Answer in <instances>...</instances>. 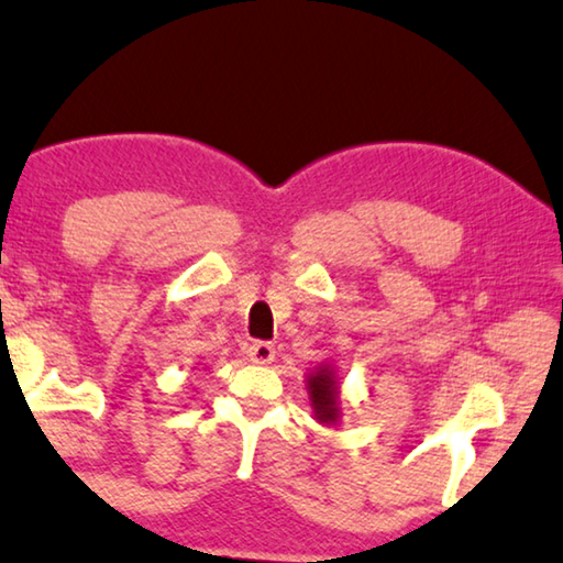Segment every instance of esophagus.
I'll return each instance as SVG.
<instances>
[{
	"mask_svg": "<svg viewBox=\"0 0 563 563\" xmlns=\"http://www.w3.org/2000/svg\"><path fill=\"white\" fill-rule=\"evenodd\" d=\"M246 353H250V361L256 363V366H266V363L274 361L276 349L272 346V343H266V341H254Z\"/></svg>",
	"mask_w": 563,
	"mask_h": 563,
	"instance_id": "obj_1",
	"label": "esophagus"
}]
</instances>
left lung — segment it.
Instances as JSON below:
<instances>
[{
  "instance_id": "1",
  "label": "left lung",
  "mask_w": 563,
  "mask_h": 563,
  "mask_svg": "<svg viewBox=\"0 0 563 563\" xmlns=\"http://www.w3.org/2000/svg\"><path fill=\"white\" fill-rule=\"evenodd\" d=\"M307 390H309V400L313 408V416H317L319 422H327V426H336V420L341 418V402H339V383H336V373H333L331 366L313 368L307 378Z\"/></svg>"
}]
</instances>
